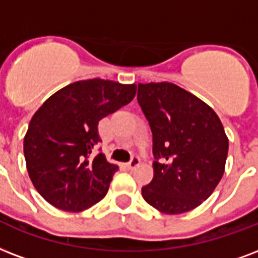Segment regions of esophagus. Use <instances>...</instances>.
I'll return each mask as SVG.
<instances>
[{
  "label": "esophagus",
  "instance_id": "34e87169",
  "mask_svg": "<svg viewBox=\"0 0 258 258\" xmlns=\"http://www.w3.org/2000/svg\"><path fill=\"white\" fill-rule=\"evenodd\" d=\"M139 162H141V161H139V158H138V157H133V158H131V161H130L128 164L125 165V166H127L128 169H135L138 165H139Z\"/></svg>",
  "mask_w": 258,
  "mask_h": 258
}]
</instances>
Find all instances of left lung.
<instances>
[{"label":"left lung","instance_id":"left-lung-1","mask_svg":"<svg viewBox=\"0 0 258 258\" xmlns=\"http://www.w3.org/2000/svg\"><path fill=\"white\" fill-rule=\"evenodd\" d=\"M138 103L150 124L155 158L143 199L169 215L194 210L225 173L229 139L221 119L199 97L170 82L138 84Z\"/></svg>","mask_w":258,"mask_h":258}]
</instances>
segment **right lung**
Listing matches in <instances>:
<instances>
[{
  "label": "right lung",
  "mask_w": 258,
  "mask_h": 258,
  "mask_svg": "<svg viewBox=\"0 0 258 258\" xmlns=\"http://www.w3.org/2000/svg\"><path fill=\"white\" fill-rule=\"evenodd\" d=\"M135 84L93 78L73 82L48 97L32 116L24 137V157L33 186L46 202L80 212L107 195L117 165L103 153L98 121L135 97Z\"/></svg>",
  "instance_id": "obj_1"
}]
</instances>
